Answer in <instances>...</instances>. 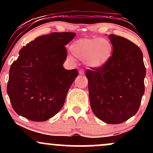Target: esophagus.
I'll return each mask as SVG.
<instances>
[{"label":"esophagus","instance_id":"obj_1","mask_svg":"<svg viewBox=\"0 0 153 153\" xmlns=\"http://www.w3.org/2000/svg\"><path fill=\"white\" fill-rule=\"evenodd\" d=\"M79 75H84V71L82 69L79 70Z\"/></svg>","mask_w":153,"mask_h":153}]
</instances>
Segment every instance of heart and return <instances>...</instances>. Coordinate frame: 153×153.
Listing matches in <instances>:
<instances>
[{"label":"heart","instance_id":"b5f03b06","mask_svg":"<svg viewBox=\"0 0 153 153\" xmlns=\"http://www.w3.org/2000/svg\"><path fill=\"white\" fill-rule=\"evenodd\" d=\"M71 52L77 58L84 59L90 68H98L106 65L111 59L113 46L107 39H79L71 46Z\"/></svg>","mask_w":153,"mask_h":153}]
</instances>
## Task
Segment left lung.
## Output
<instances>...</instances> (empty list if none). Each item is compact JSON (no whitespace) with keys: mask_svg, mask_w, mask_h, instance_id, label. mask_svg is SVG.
Segmentation results:
<instances>
[{"mask_svg":"<svg viewBox=\"0 0 153 153\" xmlns=\"http://www.w3.org/2000/svg\"><path fill=\"white\" fill-rule=\"evenodd\" d=\"M108 37L113 46L111 57L101 68L88 69L85 76L94 114L107 124H117L138 111L146 69L137 45L117 35Z\"/></svg>","mask_w":153,"mask_h":153,"instance_id":"left-lung-1","label":"left lung"}]
</instances>
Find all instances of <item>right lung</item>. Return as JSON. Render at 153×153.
Returning a JSON list of instances; mask_svg holds the SVG:
<instances>
[{
  "mask_svg": "<svg viewBox=\"0 0 153 153\" xmlns=\"http://www.w3.org/2000/svg\"><path fill=\"white\" fill-rule=\"evenodd\" d=\"M74 32H53L36 37L19 51L9 71L7 93L16 113L34 122H45L60 111L75 78L65 70V45Z\"/></svg>",
  "mask_w": 153,
  "mask_h": 153,
  "instance_id": "obj_1",
  "label": "right lung"
}]
</instances>
